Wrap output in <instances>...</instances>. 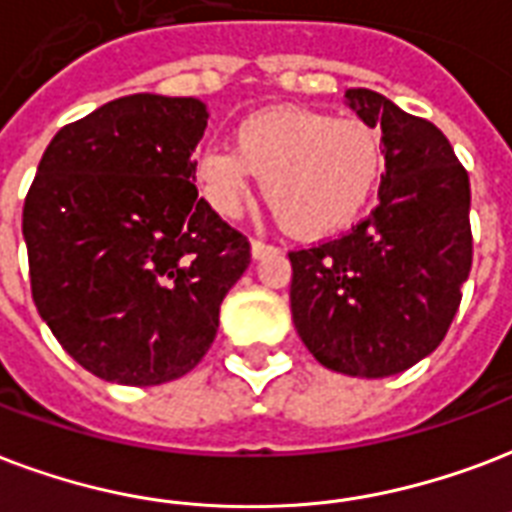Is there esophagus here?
<instances>
[{"instance_id":"obj_1","label":"esophagus","mask_w":512,"mask_h":512,"mask_svg":"<svg viewBox=\"0 0 512 512\" xmlns=\"http://www.w3.org/2000/svg\"><path fill=\"white\" fill-rule=\"evenodd\" d=\"M273 252H279V249L271 247V244H263V241H252V257L255 260H263V257L273 255Z\"/></svg>"}]
</instances>
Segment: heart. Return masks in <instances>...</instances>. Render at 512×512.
Wrapping results in <instances>:
<instances>
[{
	"label": "heart",
	"mask_w": 512,
	"mask_h": 512,
	"mask_svg": "<svg viewBox=\"0 0 512 512\" xmlns=\"http://www.w3.org/2000/svg\"><path fill=\"white\" fill-rule=\"evenodd\" d=\"M252 177L292 233L327 236L368 209L384 177V142L360 117L268 109L241 120L233 150L209 147L193 163L198 193L225 220L244 212Z\"/></svg>",
	"instance_id": "b5f03b06"
}]
</instances>
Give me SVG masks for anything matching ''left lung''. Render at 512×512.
<instances>
[{
    "label": "left lung",
    "mask_w": 512,
    "mask_h": 512,
    "mask_svg": "<svg viewBox=\"0 0 512 512\" xmlns=\"http://www.w3.org/2000/svg\"><path fill=\"white\" fill-rule=\"evenodd\" d=\"M381 128L386 174L368 220L290 252L292 322L325 368L357 378L403 373L438 349L473 265L470 177L438 126L368 88H349Z\"/></svg>",
    "instance_id": "left-lung-1"
}]
</instances>
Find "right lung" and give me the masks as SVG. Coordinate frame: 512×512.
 Listing matches in <instances>:
<instances>
[{
  "label": "right lung",
  "instance_id": "right-lung-1",
  "mask_svg": "<svg viewBox=\"0 0 512 512\" xmlns=\"http://www.w3.org/2000/svg\"><path fill=\"white\" fill-rule=\"evenodd\" d=\"M206 120L198 99L109 101L53 136L26 195L39 317L72 360L112 384L190 373L252 257L193 185Z\"/></svg>",
  "mask_w": 512,
  "mask_h": 512
}]
</instances>
